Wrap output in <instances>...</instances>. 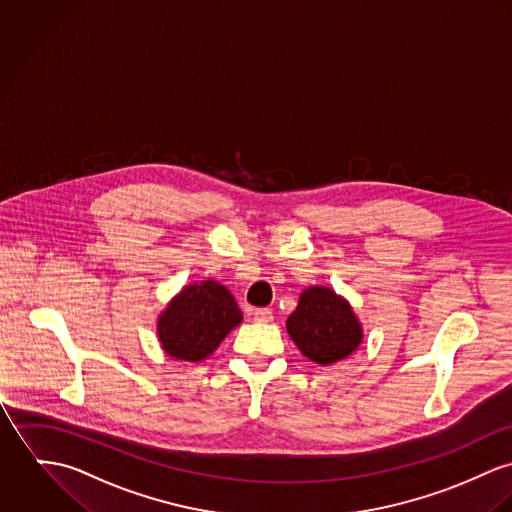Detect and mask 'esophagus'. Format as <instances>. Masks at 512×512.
Wrapping results in <instances>:
<instances>
[{"mask_svg":"<svg viewBox=\"0 0 512 512\" xmlns=\"http://www.w3.org/2000/svg\"><path fill=\"white\" fill-rule=\"evenodd\" d=\"M257 322H273V310L271 308H255L253 312Z\"/></svg>","mask_w":512,"mask_h":512,"instance_id":"esophagus-1","label":"esophagus"}]
</instances>
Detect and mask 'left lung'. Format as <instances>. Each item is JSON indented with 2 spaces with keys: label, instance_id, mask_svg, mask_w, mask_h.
Instances as JSON below:
<instances>
[{
  "label": "left lung",
  "instance_id": "1",
  "mask_svg": "<svg viewBox=\"0 0 512 512\" xmlns=\"http://www.w3.org/2000/svg\"><path fill=\"white\" fill-rule=\"evenodd\" d=\"M286 330L298 349L320 365L345 359L361 341V326L351 306L326 286H312L300 294Z\"/></svg>",
  "mask_w": 512,
  "mask_h": 512
}]
</instances>
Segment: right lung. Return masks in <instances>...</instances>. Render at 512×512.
Returning <instances> with one entry per match:
<instances>
[{
  "label": "right lung",
  "instance_id": "add662e5",
  "mask_svg": "<svg viewBox=\"0 0 512 512\" xmlns=\"http://www.w3.org/2000/svg\"><path fill=\"white\" fill-rule=\"evenodd\" d=\"M241 318L226 286L216 281L188 284L161 314L159 340L171 357L200 361L222 343Z\"/></svg>",
  "mask_w": 512,
  "mask_h": 512
}]
</instances>
